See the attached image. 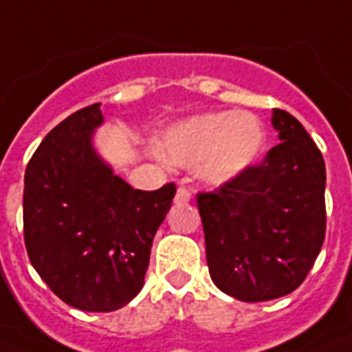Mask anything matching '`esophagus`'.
<instances>
[{
    "label": "esophagus",
    "instance_id": "esophagus-1",
    "mask_svg": "<svg viewBox=\"0 0 352 352\" xmlns=\"http://www.w3.org/2000/svg\"><path fill=\"white\" fill-rule=\"evenodd\" d=\"M174 201L178 202V204H186V202L191 201V191L187 189V187H178V191H176V199Z\"/></svg>",
    "mask_w": 352,
    "mask_h": 352
}]
</instances>
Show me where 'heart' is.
<instances>
[{
  "mask_svg": "<svg viewBox=\"0 0 352 352\" xmlns=\"http://www.w3.org/2000/svg\"><path fill=\"white\" fill-rule=\"evenodd\" d=\"M264 144L263 125L251 114L215 112L173 127L163 138V155L179 166L202 165V176L223 184L243 173Z\"/></svg>",
  "mask_w": 352,
  "mask_h": 352,
  "instance_id": "heart-1",
  "label": "heart"
}]
</instances>
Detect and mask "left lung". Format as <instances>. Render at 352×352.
<instances>
[{
    "label": "left lung",
    "instance_id": "8db88e82",
    "mask_svg": "<svg viewBox=\"0 0 352 352\" xmlns=\"http://www.w3.org/2000/svg\"><path fill=\"white\" fill-rule=\"evenodd\" d=\"M279 142L210 193H197L212 281L242 302L298 289L327 234L322 153L304 125L274 109Z\"/></svg>",
    "mask_w": 352,
    "mask_h": 352
}]
</instances>
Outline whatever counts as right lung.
<instances>
[{"label":"right lung","instance_id":"add662e5","mask_svg":"<svg viewBox=\"0 0 352 352\" xmlns=\"http://www.w3.org/2000/svg\"><path fill=\"white\" fill-rule=\"evenodd\" d=\"M101 102L58 123L24 176L28 257L50 291L82 311H114L137 296L153 236L176 186L140 191L114 176L91 146Z\"/></svg>","mask_w":352,"mask_h":352}]
</instances>
